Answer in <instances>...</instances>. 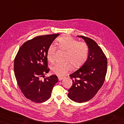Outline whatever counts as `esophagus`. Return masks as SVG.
Segmentation results:
<instances>
[{"label": "esophagus", "instance_id": "esophagus-1", "mask_svg": "<svg viewBox=\"0 0 124 124\" xmlns=\"http://www.w3.org/2000/svg\"><path fill=\"white\" fill-rule=\"evenodd\" d=\"M63 79H64V78L63 77H58V79L59 81H61V80H63Z\"/></svg>", "mask_w": 124, "mask_h": 124}]
</instances>
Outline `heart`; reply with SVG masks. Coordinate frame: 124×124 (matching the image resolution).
<instances>
[{"label":"heart","mask_w":124,"mask_h":124,"mask_svg":"<svg viewBox=\"0 0 124 124\" xmlns=\"http://www.w3.org/2000/svg\"><path fill=\"white\" fill-rule=\"evenodd\" d=\"M57 46L60 50L66 52L65 62L57 63L51 67L53 73L59 76H63L70 70L71 64L74 68H79L87 60L89 54V47L85 42L68 36L61 37L57 39ZM56 48L53 45L49 46L47 51V58L51 62L55 61ZM69 62H68V61Z\"/></svg>","instance_id":"1"}]
</instances>
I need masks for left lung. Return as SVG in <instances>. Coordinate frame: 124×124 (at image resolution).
<instances>
[{"mask_svg": "<svg viewBox=\"0 0 124 124\" xmlns=\"http://www.w3.org/2000/svg\"><path fill=\"white\" fill-rule=\"evenodd\" d=\"M89 47L87 61L81 68L70 75L72 85L69 89L68 97L82 103L89 101L96 94L104 83L107 71V59L102 49L93 39L84 36Z\"/></svg>", "mask_w": 124, "mask_h": 124, "instance_id": "8db88e82", "label": "left lung"}]
</instances>
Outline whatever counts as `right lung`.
<instances>
[{
	"label": "right lung",
	"mask_w": 124,
	"mask_h": 124,
	"mask_svg": "<svg viewBox=\"0 0 124 124\" xmlns=\"http://www.w3.org/2000/svg\"><path fill=\"white\" fill-rule=\"evenodd\" d=\"M59 34L38 36L25 42L14 59V72L16 81L24 96L31 101L41 103L46 101L59 81L52 75L44 78L48 68L47 51L49 46Z\"/></svg>",
	"instance_id": "add662e5"
}]
</instances>
